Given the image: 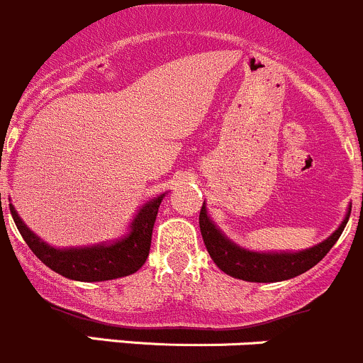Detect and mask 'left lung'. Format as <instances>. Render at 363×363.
I'll return each mask as SVG.
<instances>
[{
  "label": "left lung",
  "mask_w": 363,
  "mask_h": 363,
  "mask_svg": "<svg viewBox=\"0 0 363 363\" xmlns=\"http://www.w3.org/2000/svg\"><path fill=\"white\" fill-rule=\"evenodd\" d=\"M350 213L351 204L344 220L328 238L323 240L318 245L296 250V252H288V250L284 252H274V250L256 252V250L243 249L238 243L229 240L220 231V228L211 220L208 215L206 203H203V208H201L199 228L208 254L224 274L247 282H281L302 275L312 267H315L342 235Z\"/></svg>",
  "instance_id": "8db88e82"
}]
</instances>
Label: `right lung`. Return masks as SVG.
I'll return each mask as SVG.
<instances>
[{
    "label": "right lung",
    "mask_w": 363,
    "mask_h": 363,
    "mask_svg": "<svg viewBox=\"0 0 363 363\" xmlns=\"http://www.w3.org/2000/svg\"><path fill=\"white\" fill-rule=\"evenodd\" d=\"M164 197H166V192L146 201L139 208L128 225L127 235L111 240V242L86 247H67V249L52 247L38 238L24 224L12 203H10V211L24 242L45 267L72 281L102 282L135 274L146 263L150 245H152L153 224H155L159 206Z\"/></svg>",
    "instance_id": "right-lung-1"
}]
</instances>
